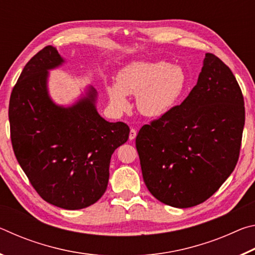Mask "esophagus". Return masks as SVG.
Wrapping results in <instances>:
<instances>
[{"label": "esophagus", "instance_id": "esophagus-1", "mask_svg": "<svg viewBox=\"0 0 255 255\" xmlns=\"http://www.w3.org/2000/svg\"><path fill=\"white\" fill-rule=\"evenodd\" d=\"M136 135H137L136 129L130 128V131H129V140H133V139H135Z\"/></svg>", "mask_w": 255, "mask_h": 255}]
</instances>
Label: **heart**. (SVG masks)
Here are the masks:
<instances>
[{"label":"heart","instance_id":"b5f03b06","mask_svg":"<svg viewBox=\"0 0 255 255\" xmlns=\"http://www.w3.org/2000/svg\"><path fill=\"white\" fill-rule=\"evenodd\" d=\"M187 84L182 67L164 60H135L117 74V83L107 85L110 105L122 114L130 107L128 96L136 94L137 110L150 118L162 117L173 108Z\"/></svg>","mask_w":255,"mask_h":255}]
</instances>
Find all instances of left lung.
<instances>
[{
  "instance_id": "8db88e82",
  "label": "left lung",
  "mask_w": 255,
  "mask_h": 255,
  "mask_svg": "<svg viewBox=\"0 0 255 255\" xmlns=\"http://www.w3.org/2000/svg\"><path fill=\"white\" fill-rule=\"evenodd\" d=\"M244 123V99L234 74L207 53L185 100L144 125L136 137L149 192L175 208L206 201L235 169Z\"/></svg>"
}]
</instances>
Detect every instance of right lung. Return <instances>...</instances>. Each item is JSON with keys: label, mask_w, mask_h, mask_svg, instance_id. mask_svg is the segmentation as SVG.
I'll return each mask as SVG.
<instances>
[{"label": "right lung", "mask_w": 255, "mask_h": 255, "mask_svg": "<svg viewBox=\"0 0 255 255\" xmlns=\"http://www.w3.org/2000/svg\"><path fill=\"white\" fill-rule=\"evenodd\" d=\"M64 63L53 46L29 60L12 90L8 120L15 157L32 187L49 204L75 210L106 192L111 155L127 141L129 127L99 115L93 86L71 106L55 103L49 71Z\"/></svg>", "instance_id": "1"}]
</instances>
